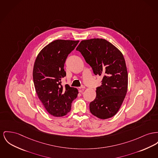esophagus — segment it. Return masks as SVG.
Instances as JSON below:
<instances>
[{
	"mask_svg": "<svg viewBox=\"0 0 158 158\" xmlns=\"http://www.w3.org/2000/svg\"><path fill=\"white\" fill-rule=\"evenodd\" d=\"M85 86H84V85H82L80 88H79V92L80 93H82L83 92H84V89H85Z\"/></svg>",
	"mask_w": 158,
	"mask_h": 158,
	"instance_id": "34e87169",
	"label": "esophagus"
}]
</instances>
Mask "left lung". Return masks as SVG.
<instances>
[{"label": "left lung", "mask_w": 158, "mask_h": 158, "mask_svg": "<svg viewBox=\"0 0 158 158\" xmlns=\"http://www.w3.org/2000/svg\"><path fill=\"white\" fill-rule=\"evenodd\" d=\"M93 69L102 76V85L97 88L96 97L89 104L95 116L106 119L114 116L121 107L128 89V72L121 51L103 39L82 40L76 48Z\"/></svg>", "instance_id": "1"}]
</instances>
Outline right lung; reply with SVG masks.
Masks as SVG:
<instances>
[{
    "instance_id": "1",
    "label": "right lung",
    "mask_w": 158,
    "mask_h": 158,
    "mask_svg": "<svg viewBox=\"0 0 158 158\" xmlns=\"http://www.w3.org/2000/svg\"><path fill=\"white\" fill-rule=\"evenodd\" d=\"M79 40H54L44 47L37 55L33 78L38 98L47 111L56 117L65 116L71 110L72 102L76 98L78 90L61 79L66 76L65 60Z\"/></svg>"
}]
</instances>
